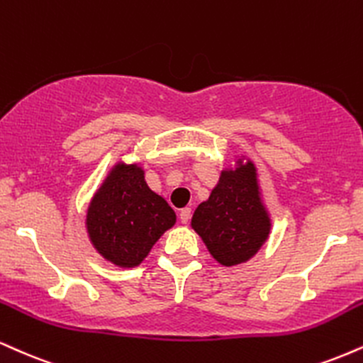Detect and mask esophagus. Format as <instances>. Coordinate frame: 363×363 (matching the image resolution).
Wrapping results in <instances>:
<instances>
[{
  "instance_id": "obj_1",
  "label": "esophagus",
  "mask_w": 363,
  "mask_h": 363,
  "mask_svg": "<svg viewBox=\"0 0 363 363\" xmlns=\"http://www.w3.org/2000/svg\"><path fill=\"white\" fill-rule=\"evenodd\" d=\"M179 220H181L182 225H186L187 221L191 220V208L181 209V213H179Z\"/></svg>"
}]
</instances>
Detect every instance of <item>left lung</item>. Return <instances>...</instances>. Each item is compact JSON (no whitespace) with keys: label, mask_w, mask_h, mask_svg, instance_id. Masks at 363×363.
Returning a JSON list of instances; mask_svg holds the SVG:
<instances>
[{"label":"left lung","mask_w":363,"mask_h":363,"mask_svg":"<svg viewBox=\"0 0 363 363\" xmlns=\"http://www.w3.org/2000/svg\"><path fill=\"white\" fill-rule=\"evenodd\" d=\"M191 226L226 267L243 264L260 250L269 238L270 218L252 160H240L235 169L221 172L208 201L196 208Z\"/></svg>","instance_id":"8db88e82"}]
</instances>
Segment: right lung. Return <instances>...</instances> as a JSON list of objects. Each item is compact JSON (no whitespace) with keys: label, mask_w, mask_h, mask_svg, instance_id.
<instances>
[{"label":"right lung","mask_w":363,"mask_h":363,"mask_svg":"<svg viewBox=\"0 0 363 363\" xmlns=\"http://www.w3.org/2000/svg\"><path fill=\"white\" fill-rule=\"evenodd\" d=\"M176 223V213L162 196L147 186L137 164H116L91 199L86 228L99 255L118 267L142 264Z\"/></svg>","instance_id":"right-lung-1"}]
</instances>
